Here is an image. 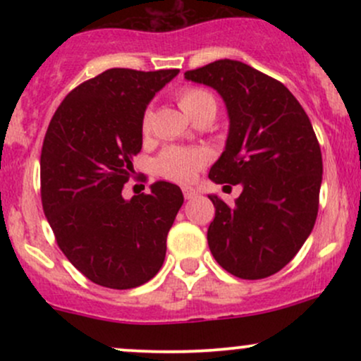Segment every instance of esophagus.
<instances>
[{"instance_id":"esophagus-1","label":"esophagus","mask_w":361,"mask_h":361,"mask_svg":"<svg viewBox=\"0 0 361 361\" xmlns=\"http://www.w3.org/2000/svg\"><path fill=\"white\" fill-rule=\"evenodd\" d=\"M183 195H185L186 200H192V198H197L198 195H200V192H198V190L192 188V186H185V188H183Z\"/></svg>"}]
</instances>
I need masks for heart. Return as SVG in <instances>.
Returning a JSON list of instances; mask_svg holds the SVG:
<instances>
[{"instance_id": "heart-1", "label": "heart", "mask_w": 361, "mask_h": 361, "mask_svg": "<svg viewBox=\"0 0 361 361\" xmlns=\"http://www.w3.org/2000/svg\"><path fill=\"white\" fill-rule=\"evenodd\" d=\"M178 103L181 110L195 120L198 115L205 111L215 114L217 103L212 93L202 88H185L178 93ZM142 134L147 135L151 130V114L146 111L142 117ZM210 154L200 147H168L156 157L154 169L157 175L178 181V183H188L197 176L198 169H202L209 163Z\"/></svg>"}]
</instances>
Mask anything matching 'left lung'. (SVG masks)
<instances>
[{
	"instance_id": "left-lung-1",
	"label": "left lung",
	"mask_w": 361,
	"mask_h": 361,
	"mask_svg": "<svg viewBox=\"0 0 361 361\" xmlns=\"http://www.w3.org/2000/svg\"><path fill=\"white\" fill-rule=\"evenodd\" d=\"M185 80L217 91L229 117L226 147L209 178L243 185L233 207L209 195L210 252L238 279H267L292 261L316 224L322 156L312 123L280 81L244 62H210Z\"/></svg>"
}]
</instances>
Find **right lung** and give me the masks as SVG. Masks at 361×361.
I'll list each match as a JSON object with an SVG mask.
<instances>
[{
    "instance_id": "right-lung-1",
    "label": "right lung",
    "mask_w": 361,
    "mask_h": 361,
    "mask_svg": "<svg viewBox=\"0 0 361 361\" xmlns=\"http://www.w3.org/2000/svg\"><path fill=\"white\" fill-rule=\"evenodd\" d=\"M180 69L115 68L74 88L49 123L40 154L44 214L74 267L106 288H135L163 267L166 238L183 205L180 186L156 181L122 197L142 147L149 102Z\"/></svg>"
}]
</instances>
